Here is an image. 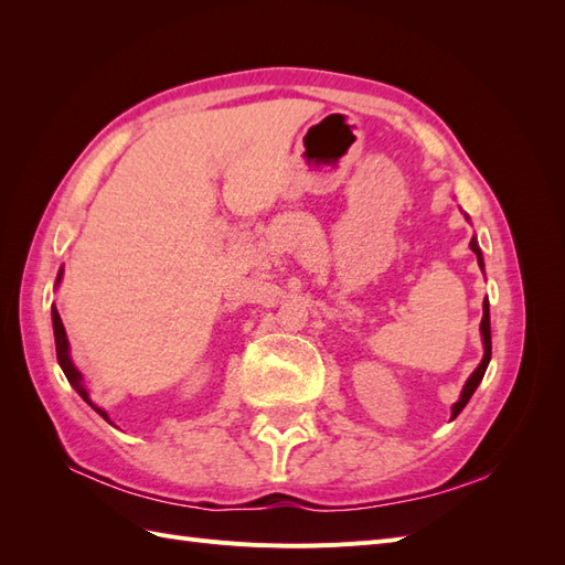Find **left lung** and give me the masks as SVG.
<instances>
[{"label":"left lung","instance_id":"8db88e82","mask_svg":"<svg viewBox=\"0 0 565 565\" xmlns=\"http://www.w3.org/2000/svg\"><path fill=\"white\" fill-rule=\"evenodd\" d=\"M467 218H469V216H467ZM471 249H473V254H476L478 266L483 268V254H481V249H478V243H476V241H471ZM481 337H483V361H481V365H478V367L471 372V377L467 380L465 388H461V396H459V401L452 405V419L461 413V409H465V405H467V403H469V398L473 396V391L478 388V384H481L483 374H486V370H488V363H490V355H492V341H490V303H488V299L483 301Z\"/></svg>","mask_w":565,"mask_h":565}]
</instances>
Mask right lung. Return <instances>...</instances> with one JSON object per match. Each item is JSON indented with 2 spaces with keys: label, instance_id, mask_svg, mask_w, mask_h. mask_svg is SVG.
Instances as JSON below:
<instances>
[{
  "label": "right lung",
  "instance_id": "add662e5",
  "mask_svg": "<svg viewBox=\"0 0 565 565\" xmlns=\"http://www.w3.org/2000/svg\"><path fill=\"white\" fill-rule=\"evenodd\" d=\"M61 278H63V268L58 270V278H56V287H58V282H61ZM51 320H54V339H56V358H58V365H61V370H63V374L67 377V382H71V386L79 393V396L87 401L96 413L104 417L108 424H113L110 422V417H108V413L106 409H100L98 405H94L92 403V398H89V391L84 388V377H82V372L75 367V363H73V358H71V344H67V334H65V328H63V320H61V316H58V311H56V306H51Z\"/></svg>",
  "mask_w": 565,
  "mask_h": 565
}]
</instances>
